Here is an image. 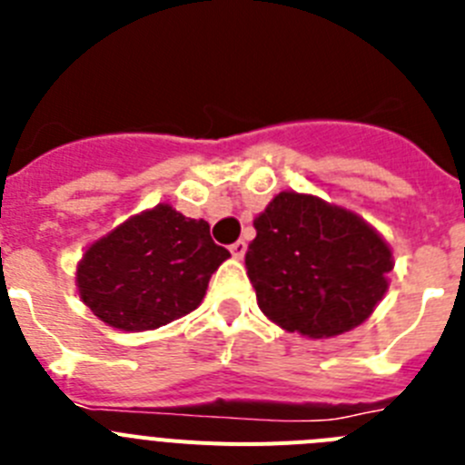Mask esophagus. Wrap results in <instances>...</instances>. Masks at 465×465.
I'll use <instances>...</instances> for the list:
<instances>
[{
    "mask_svg": "<svg viewBox=\"0 0 465 465\" xmlns=\"http://www.w3.org/2000/svg\"><path fill=\"white\" fill-rule=\"evenodd\" d=\"M230 253H232V258H237V261H240V258H244L246 242L244 240H237L235 244H230Z\"/></svg>",
    "mask_w": 465,
    "mask_h": 465,
    "instance_id": "esophagus-1",
    "label": "esophagus"
}]
</instances>
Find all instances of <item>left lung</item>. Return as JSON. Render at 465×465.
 Masks as SVG:
<instances>
[{
    "label": "left lung",
    "instance_id": "8db88e82",
    "mask_svg": "<svg viewBox=\"0 0 465 465\" xmlns=\"http://www.w3.org/2000/svg\"><path fill=\"white\" fill-rule=\"evenodd\" d=\"M246 274L270 322L302 338L361 326L389 289L393 252L359 213L316 195L282 191L253 221Z\"/></svg>",
    "mask_w": 465,
    "mask_h": 465
}]
</instances>
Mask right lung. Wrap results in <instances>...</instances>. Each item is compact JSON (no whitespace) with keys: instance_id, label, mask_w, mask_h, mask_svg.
I'll use <instances>...</instances> for the list:
<instances>
[{"instance_id":"obj_1","label":"right lung","mask_w":465,"mask_h":465,"mask_svg":"<svg viewBox=\"0 0 465 465\" xmlns=\"http://www.w3.org/2000/svg\"><path fill=\"white\" fill-rule=\"evenodd\" d=\"M230 253L207 221L160 203L94 240L76 265V289L106 326L155 331L203 302L209 279Z\"/></svg>"}]
</instances>
